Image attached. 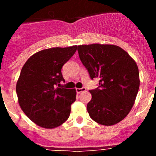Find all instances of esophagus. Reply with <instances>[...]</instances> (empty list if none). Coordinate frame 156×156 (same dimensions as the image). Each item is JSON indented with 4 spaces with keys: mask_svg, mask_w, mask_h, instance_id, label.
Masks as SVG:
<instances>
[{
    "mask_svg": "<svg viewBox=\"0 0 156 156\" xmlns=\"http://www.w3.org/2000/svg\"><path fill=\"white\" fill-rule=\"evenodd\" d=\"M76 90L77 94H80V93H81V92H83V91H85V90H86V88H85V87L76 88Z\"/></svg>",
    "mask_w": 156,
    "mask_h": 156,
    "instance_id": "1",
    "label": "esophagus"
}]
</instances>
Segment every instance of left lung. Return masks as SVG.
Returning a JSON list of instances; mask_svg holds the SVG:
<instances>
[{
  "instance_id": "8db88e82",
  "label": "left lung",
  "mask_w": 156,
  "mask_h": 156,
  "mask_svg": "<svg viewBox=\"0 0 156 156\" xmlns=\"http://www.w3.org/2000/svg\"><path fill=\"white\" fill-rule=\"evenodd\" d=\"M80 59L98 87L90 90L87 106L94 121L105 126L116 124L131 110L140 86L138 67L119 46L93 44L77 47Z\"/></svg>"
}]
</instances>
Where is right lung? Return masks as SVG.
Segmentation results:
<instances>
[{
    "mask_svg": "<svg viewBox=\"0 0 156 156\" xmlns=\"http://www.w3.org/2000/svg\"><path fill=\"white\" fill-rule=\"evenodd\" d=\"M76 48L75 45L42 50L33 55L22 69L16 84L19 104L29 119L39 126L55 128L69 117L76 89L57 85L65 81L62 68Z\"/></svg>",
    "mask_w": 156,
    "mask_h": 156,
    "instance_id": "1",
    "label": "right lung"
}]
</instances>
